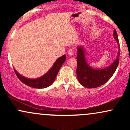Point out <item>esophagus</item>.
Segmentation results:
<instances>
[{"mask_svg": "<svg viewBox=\"0 0 130 130\" xmlns=\"http://www.w3.org/2000/svg\"><path fill=\"white\" fill-rule=\"evenodd\" d=\"M68 54L70 56H73V55L74 54L73 50V49H70V50L68 51Z\"/></svg>", "mask_w": 130, "mask_h": 130, "instance_id": "esophagus-1", "label": "esophagus"}]
</instances>
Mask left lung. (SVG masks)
Here are the masks:
<instances>
[{
  "label": "left lung",
  "instance_id": "left-lung-1",
  "mask_svg": "<svg viewBox=\"0 0 130 130\" xmlns=\"http://www.w3.org/2000/svg\"><path fill=\"white\" fill-rule=\"evenodd\" d=\"M113 35L119 44L117 59L110 66L104 69H93L89 67L85 58L83 47H79L77 48L76 74L77 79L83 86L89 89L98 87L105 84L112 76L119 65L120 51V44L116 29H114Z\"/></svg>",
  "mask_w": 130,
  "mask_h": 130
}]
</instances>
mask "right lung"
I'll list each match as a JSON object with an SVG mask.
<instances>
[{
	"instance_id": "add662e5",
	"label": "right lung",
	"mask_w": 130,
	"mask_h": 130,
	"mask_svg": "<svg viewBox=\"0 0 130 130\" xmlns=\"http://www.w3.org/2000/svg\"><path fill=\"white\" fill-rule=\"evenodd\" d=\"M65 59H66L65 55H63V56L59 57V59H57V60L55 62L52 68L44 75L39 77V78L35 79L27 78V77H25L21 75L17 72V71L14 68V71L17 77L19 78V79L24 84L30 87L43 89V88L47 87L50 85L53 84L57 75V73L59 72V70H60V67H62V64L65 62Z\"/></svg>"
}]
</instances>
